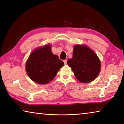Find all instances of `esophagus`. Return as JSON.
<instances>
[{"mask_svg":"<svg viewBox=\"0 0 124 124\" xmlns=\"http://www.w3.org/2000/svg\"><path fill=\"white\" fill-rule=\"evenodd\" d=\"M63 62H64V64H67V61L66 60H63Z\"/></svg>","mask_w":124,"mask_h":124,"instance_id":"1","label":"esophagus"}]
</instances>
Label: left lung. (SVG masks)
I'll use <instances>...</instances> for the list:
<instances>
[{
	"label": "left lung",
	"mask_w": 124,
	"mask_h": 124,
	"mask_svg": "<svg viewBox=\"0 0 124 124\" xmlns=\"http://www.w3.org/2000/svg\"><path fill=\"white\" fill-rule=\"evenodd\" d=\"M77 80L88 83L98 76L101 69L100 61L94 52L86 46L76 45L72 58L67 61Z\"/></svg>",
	"instance_id": "obj_1"
}]
</instances>
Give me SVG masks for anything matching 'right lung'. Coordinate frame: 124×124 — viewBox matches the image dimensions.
<instances>
[{"mask_svg":"<svg viewBox=\"0 0 124 124\" xmlns=\"http://www.w3.org/2000/svg\"><path fill=\"white\" fill-rule=\"evenodd\" d=\"M64 62L53 54L49 44L36 49L26 62V71L31 80L39 84H46L56 76Z\"/></svg>","mask_w":124,"mask_h":124,"instance_id":"add662e5","label":"right lung"}]
</instances>
